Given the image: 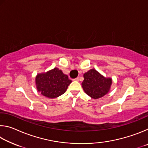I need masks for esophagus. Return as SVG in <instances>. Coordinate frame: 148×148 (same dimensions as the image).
I'll return each mask as SVG.
<instances>
[{
  "label": "esophagus",
  "mask_w": 148,
  "mask_h": 148,
  "mask_svg": "<svg viewBox=\"0 0 148 148\" xmlns=\"http://www.w3.org/2000/svg\"><path fill=\"white\" fill-rule=\"evenodd\" d=\"M74 81H79V77H76V78L74 79Z\"/></svg>",
  "instance_id": "1"
}]
</instances>
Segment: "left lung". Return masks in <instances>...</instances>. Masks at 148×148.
Returning a JSON list of instances; mask_svg holds the SVG:
<instances>
[{
    "label": "left lung",
    "instance_id": "left-lung-1",
    "mask_svg": "<svg viewBox=\"0 0 148 148\" xmlns=\"http://www.w3.org/2000/svg\"><path fill=\"white\" fill-rule=\"evenodd\" d=\"M84 77L82 87L85 92L91 98L98 99L109 92L112 83L110 77H105L95 69L86 72Z\"/></svg>",
    "mask_w": 148,
    "mask_h": 148
}]
</instances>
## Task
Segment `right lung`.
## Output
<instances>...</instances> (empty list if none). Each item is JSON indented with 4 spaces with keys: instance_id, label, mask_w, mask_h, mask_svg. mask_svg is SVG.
I'll use <instances>...</instances> for the list:
<instances>
[{
    "instance_id": "add662e5",
    "label": "right lung",
    "mask_w": 148,
    "mask_h": 148,
    "mask_svg": "<svg viewBox=\"0 0 148 148\" xmlns=\"http://www.w3.org/2000/svg\"><path fill=\"white\" fill-rule=\"evenodd\" d=\"M36 89L49 99L57 98L64 93L72 81L61 70L57 68L38 74L35 78Z\"/></svg>"
}]
</instances>
